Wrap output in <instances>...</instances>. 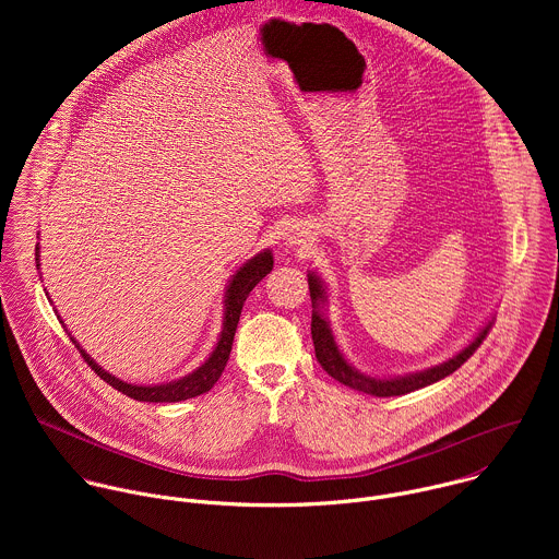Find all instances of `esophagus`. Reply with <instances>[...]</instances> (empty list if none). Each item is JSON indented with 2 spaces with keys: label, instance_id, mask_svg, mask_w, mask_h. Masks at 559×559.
I'll return each instance as SVG.
<instances>
[{
  "label": "esophagus",
  "instance_id": "esophagus-1",
  "mask_svg": "<svg viewBox=\"0 0 559 559\" xmlns=\"http://www.w3.org/2000/svg\"><path fill=\"white\" fill-rule=\"evenodd\" d=\"M300 243H302V231H292V234H287L285 246L294 248V246H300Z\"/></svg>",
  "mask_w": 559,
  "mask_h": 559
}]
</instances>
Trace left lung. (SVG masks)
Instances as JSON below:
<instances>
[{
    "label": "left lung",
    "mask_w": 559,
    "mask_h": 559,
    "mask_svg": "<svg viewBox=\"0 0 559 559\" xmlns=\"http://www.w3.org/2000/svg\"><path fill=\"white\" fill-rule=\"evenodd\" d=\"M307 283H309V296H311V341H313V349H316V358L321 362V367L338 382H343L345 386H352L356 391L376 395V397H389V395H403V393H412L416 389H423L427 384H433L442 378H447L449 373H453L460 365H464L473 352L483 345V341L487 338L489 330H491V321L475 334V338L460 349L453 358L416 371V373H405V376H389V378H378V376H367L362 371H358L341 352L336 336L332 332L330 318L325 316L323 307L328 305V292H325V283L321 281V276H316L313 272L307 274Z\"/></svg>",
    "instance_id": "left-lung-1"
}]
</instances>
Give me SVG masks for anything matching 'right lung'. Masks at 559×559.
<instances>
[{"label": "right lung", "instance_id": "right-lung-1", "mask_svg": "<svg viewBox=\"0 0 559 559\" xmlns=\"http://www.w3.org/2000/svg\"><path fill=\"white\" fill-rule=\"evenodd\" d=\"M35 261H37V270H39V246L35 248ZM272 267H274L272 250H263L261 254L252 257L250 261H246L241 267H238L231 274V278L227 283V289H225V300H223L225 311H223V328H221L218 341H216L212 354L205 358V362L201 367H197L192 373L183 376V378L162 382V384H130V382L112 376L110 371H106L102 365H97L91 358V354L86 349H82V345L74 341V336H70V341L74 343L79 354L84 356L88 367H93L95 373L102 380H106L117 391L134 397V401H139V403H181V401H188V397H197V395L210 391L216 384V380L221 378V373H223V369L229 360L231 341H234V334H236L238 318H241L243 302L250 296V292L257 287V283L272 272Z\"/></svg>", "mask_w": 559, "mask_h": 559}]
</instances>
